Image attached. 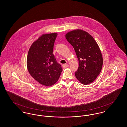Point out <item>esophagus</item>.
Returning <instances> with one entry per match:
<instances>
[{
	"mask_svg": "<svg viewBox=\"0 0 127 127\" xmlns=\"http://www.w3.org/2000/svg\"><path fill=\"white\" fill-rule=\"evenodd\" d=\"M62 66H63V67L64 68H67V67L68 66V64H63V65H62Z\"/></svg>",
	"mask_w": 127,
	"mask_h": 127,
	"instance_id": "esophagus-1",
	"label": "esophagus"
}]
</instances>
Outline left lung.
I'll list each match as a JSON object with an SVG mask.
<instances>
[{"label":"left lung","instance_id":"obj_1","mask_svg":"<svg viewBox=\"0 0 127 127\" xmlns=\"http://www.w3.org/2000/svg\"><path fill=\"white\" fill-rule=\"evenodd\" d=\"M67 41L73 47L78 60L79 66L75 73L83 85L94 81L101 71L103 59L96 41L86 31L77 29L66 34Z\"/></svg>","mask_w":127,"mask_h":127}]
</instances>
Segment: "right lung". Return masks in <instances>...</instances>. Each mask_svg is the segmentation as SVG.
Returning a JSON list of instances; mask_svg holds the SVG:
<instances>
[{
    "instance_id": "obj_1",
    "label": "right lung",
    "mask_w": 127,
    "mask_h": 127,
    "mask_svg": "<svg viewBox=\"0 0 127 127\" xmlns=\"http://www.w3.org/2000/svg\"><path fill=\"white\" fill-rule=\"evenodd\" d=\"M58 34H43L31 46L27 58V66L30 74L40 84L51 86L61 76L62 68L53 54Z\"/></svg>"
}]
</instances>
